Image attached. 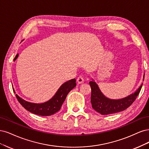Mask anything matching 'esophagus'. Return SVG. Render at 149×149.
Listing matches in <instances>:
<instances>
[{"mask_svg": "<svg viewBox=\"0 0 149 149\" xmlns=\"http://www.w3.org/2000/svg\"><path fill=\"white\" fill-rule=\"evenodd\" d=\"M77 82L79 84H81L83 83L84 81V77L81 75H80L79 77H78L77 79Z\"/></svg>", "mask_w": 149, "mask_h": 149, "instance_id": "obj_1", "label": "esophagus"}]
</instances>
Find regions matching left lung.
Wrapping results in <instances>:
<instances>
[{
	"label": "left lung",
	"mask_w": 149,
	"mask_h": 149,
	"mask_svg": "<svg viewBox=\"0 0 149 149\" xmlns=\"http://www.w3.org/2000/svg\"><path fill=\"white\" fill-rule=\"evenodd\" d=\"M93 80L89 82L92 90L90 102L92 108L95 111L103 115L116 113L124 111L130 107L140 93L142 86V84L137 91L127 97L119 100H111L105 97L100 91L98 85Z\"/></svg>",
	"instance_id": "1"
}]
</instances>
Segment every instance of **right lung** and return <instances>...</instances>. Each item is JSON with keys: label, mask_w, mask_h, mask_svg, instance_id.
Wrapping results in <instances>:
<instances>
[{"label": "right lung", "mask_w": 149, "mask_h": 149, "mask_svg": "<svg viewBox=\"0 0 149 149\" xmlns=\"http://www.w3.org/2000/svg\"><path fill=\"white\" fill-rule=\"evenodd\" d=\"M75 81V79L66 81L61 86L53 97L50 100L43 103L36 104L30 103L23 100L17 94L15 96L19 103L28 111L40 116H50L59 111L67 95L76 86ZM13 92L15 93L14 90Z\"/></svg>", "instance_id": "1"}]
</instances>
